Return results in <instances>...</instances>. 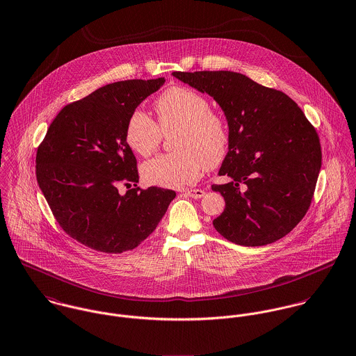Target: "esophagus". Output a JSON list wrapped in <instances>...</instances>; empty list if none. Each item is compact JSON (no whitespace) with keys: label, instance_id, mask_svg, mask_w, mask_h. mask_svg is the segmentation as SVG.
I'll use <instances>...</instances> for the list:
<instances>
[{"label":"esophagus","instance_id":"esophagus-1","mask_svg":"<svg viewBox=\"0 0 356 356\" xmlns=\"http://www.w3.org/2000/svg\"><path fill=\"white\" fill-rule=\"evenodd\" d=\"M186 195L194 197V199H199V197H204V191L203 190H187Z\"/></svg>","mask_w":356,"mask_h":356}]
</instances>
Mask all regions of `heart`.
<instances>
[{
  "mask_svg": "<svg viewBox=\"0 0 356 356\" xmlns=\"http://www.w3.org/2000/svg\"><path fill=\"white\" fill-rule=\"evenodd\" d=\"M154 108L163 132L179 129L177 152L143 163L142 176L149 184L180 188L197 180L206 168L213 169L224 161L228 129L224 120L210 112L206 97L188 87H170L159 95ZM159 127L143 111H135L127 121L125 142L136 154L149 157L161 143Z\"/></svg>",
  "mask_w": 356,
  "mask_h": 356,
  "instance_id": "1",
  "label": "heart"
}]
</instances>
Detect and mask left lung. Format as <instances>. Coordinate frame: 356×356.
Listing matches in <instances>:
<instances>
[{
	"label": "left lung",
	"mask_w": 356,
	"mask_h": 356,
	"mask_svg": "<svg viewBox=\"0 0 356 356\" xmlns=\"http://www.w3.org/2000/svg\"><path fill=\"white\" fill-rule=\"evenodd\" d=\"M213 97L228 122V153L218 170L229 181L211 186L225 199L213 225L245 247L289 234L305 217L321 169L316 129L286 94L231 71L173 72Z\"/></svg>",
	"instance_id": "1"
}]
</instances>
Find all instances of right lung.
<instances>
[{
  "label": "right lung",
  "mask_w": 356,
  "mask_h": 356,
  "mask_svg": "<svg viewBox=\"0 0 356 356\" xmlns=\"http://www.w3.org/2000/svg\"><path fill=\"white\" fill-rule=\"evenodd\" d=\"M165 78L106 84L64 106L37 153V180L57 222L81 244L109 254L138 247L159 225L172 190H140L125 142L131 113ZM121 184L134 186L124 196Z\"/></svg>",
  "instance_id": "1"
}]
</instances>
